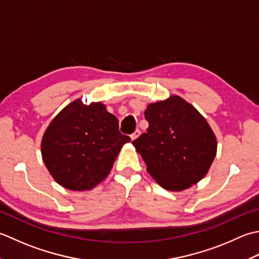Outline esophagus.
Wrapping results in <instances>:
<instances>
[{
  "mask_svg": "<svg viewBox=\"0 0 259 259\" xmlns=\"http://www.w3.org/2000/svg\"><path fill=\"white\" fill-rule=\"evenodd\" d=\"M140 134H141V131L140 130H136L133 134L131 135V139H132V141H134V140H136L137 137L140 136Z\"/></svg>",
  "mask_w": 259,
  "mask_h": 259,
  "instance_id": "1",
  "label": "esophagus"
}]
</instances>
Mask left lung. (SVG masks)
I'll return each mask as SVG.
<instances>
[{"mask_svg":"<svg viewBox=\"0 0 259 259\" xmlns=\"http://www.w3.org/2000/svg\"><path fill=\"white\" fill-rule=\"evenodd\" d=\"M144 115L149 128L133 145L150 176L170 191L198 183L217 153V139L205 118L177 95L150 104Z\"/></svg>","mask_w":259,"mask_h":259,"instance_id":"obj_1","label":"left lung"}]
</instances>
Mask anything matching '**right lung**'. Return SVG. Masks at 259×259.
Returning a JSON list of instances; mask_svg holds the SVG:
<instances>
[{"mask_svg": "<svg viewBox=\"0 0 259 259\" xmlns=\"http://www.w3.org/2000/svg\"><path fill=\"white\" fill-rule=\"evenodd\" d=\"M130 141L104 104L85 105L76 99L46 130L41 154L56 182L72 191H86L108 176L122 146Z\"/></svg>", "mask_w": 259, "mask_h": 259, "instance_id": "1", "label": "right lung"}]
</instances>
